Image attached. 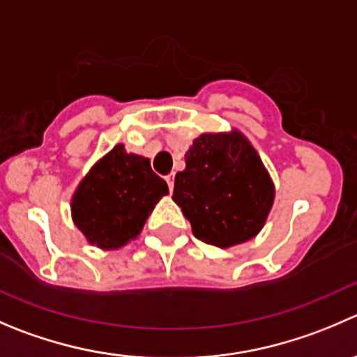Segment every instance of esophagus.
Here are the masks:
<instances>
[{
	"instance_id": "obj_1",
	"label": "esophagus",
	"mask_w": 357,
	"mask_h": 357,
	"mask_svg": "<svg viewBox=\"0 0 357 357\" xmlns=\"http://www.w3.org/2000/svg\"><path fill=\"white\" fill-rule=\"evenodd\" d=\"M165 181H167V185H169V190H174V172H171V174L169 176H165Z\"/></svg>"
}]
</instances>
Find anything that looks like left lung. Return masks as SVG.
Listing matches in <instances>:
<instances>
[{
	"label": "left lung",
	"mask_w": 357,
	"mask_h": 357,
	"mask_svg": "<svg viewBox=\"0 0 357 357\" xmlns=\"http://www.w3.org/2000/svg\"><path fill=\"white\" fill-rule=\"evenodd\" d=\"M172 200L199 241L231 248L256 237L274 204L275 188L258 151L238 130L206 132L185 153Z\"/></svg>",
	"instance_id": "8db88e82"
}]
</instances>
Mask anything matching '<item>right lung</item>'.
Returning a JSON list of instances; mask_svg holds the SVG:
<instances>
[{
  "mask_svg": "<svg viewBox=\"0 0 357 357\" xmlns=\"http://www.w3.org/2000/svg\"><path fill=\"white\" fill-rule=\"evenodd\" d=\"M167 193V183L151 171L148 158L116 144L79 181L71 216L89 244L119 249L141 234L155 204Z\"/></svg>",
  "mask_w": 357,
  "mask_h": 357,
  "instance_id": "add662e5",
  "label": "right lung"
}]
</instances>
